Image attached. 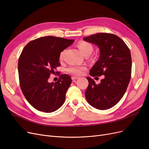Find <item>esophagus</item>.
<instances>
[{"instance_id": "esophagus-1", "label": "esophagus", "mask_w": 149, "mask_h": 149, "mask_svg": "<svg viewBox=\"0 0 149 149\" xmlns=\"http://www.w3.org/2000/svg\"><path fill=\"white\" fill-rule=\"evenodd\" d=\"M79 78V77H78V76H72L71 77V79H73V80H75V79H78Z\"/></svg>"}]
</instances>
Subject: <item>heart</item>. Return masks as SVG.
I'll list each match as a JSON object with an SVG mask.
<instances>
[{
    "label": "heart",
    "instance_id": "heart-1",
    "mask_svg": "<svg viewBox=\"0 0 149 149\" xmlns=\"http://www.w3.org/2000/svg\"><path fill=\"white\" fill-rule=\"evenodd\" d=\"M78 47L83 55H90L93 52V47L91 44L86 42H81L78 44ZM65 52H62L60 55V59L62 60L63 58ZM84 70V67L83 66H70L68 68V71L70 72V73L74 74H79L81 73L82 71Z\"/></svg>",
    "mask_w": 149,
    "mask_h": 149
}]
</instances>
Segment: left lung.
Here are the masks:
<instances>
[{
	"label": "left lung",
	"mask_w": 149,
	"mask_h": 149,
	"mask_svg": "<svg viewBox=\"0 0 149 149\" xmlns=\"http://www.w3.org/2000/svg\"><path fill=\"white\" fill-rule=\"evenodd\" d=\"M83 40L100 49V57L90 70V75L104 76L98 84L91 78H86L89 84L86 99L96 109H109L123 97L129 83L132 68L130 50L123 40L114 34L99 33Z\"/></svg>",
	"instance_id": "1"
}]
</instances>
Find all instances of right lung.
Masks as SVG:
<instances>
[{
  "instance_id": "1",
  "label": "right lung",
  "mask_w": 149,
  "mask_h": 149,
  "mask_svg": "<svg viewBox=\"0 0 149 149\" xmlns=\"http://www.w3.org/2000/svg\"><path fill=\"white\" fill-rule=\"evenodd\" d=\"M74 42L48 36L29 42L22 50L18 62L20 88L26 100L37 110L49 113L63 104L71 77L61 74L56 83H49L48 78L60 65L61 52Z\"/></svg>"
}]
</instances>
